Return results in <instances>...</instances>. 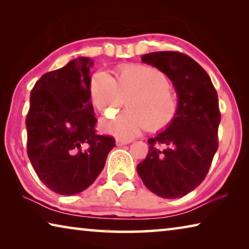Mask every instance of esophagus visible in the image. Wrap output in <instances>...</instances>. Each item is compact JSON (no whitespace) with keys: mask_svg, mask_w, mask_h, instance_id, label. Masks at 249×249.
I'll return each mask as SVG.
<instances>
[{"mask_svg":"<svg viewBox=\"0 0 249 249\" xmlns=\"http://www.w3.org/2000/svg\"><path fill=\"white\" fill-rule=\"evenodd\" d=\"M130 141H124V140H121V138H117L116 140V145L117 146H123V145H127L129 144Z\"/></svg>","mask_w":249,"mask_h":249,"instance_id":"obj_1","label":"esophagus"}]
</instances>
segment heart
<instances>
[{
    "label": "heart",
    "instance_id": "heart-1",
    "mask_svg": "<svg viewBox=\"0 0 249 249\" xmlns=\"http://www.w3.org/2000/svg\"><path fill=\"white\" fill-rule=\"evenodd\" d=\"M89 92L93 107L105 116L114 115L125 99L128 109L102 128L121 140H130L146 127L158 132L169 126L178 113V99L161 70L147 65H123L117 80L105 70L92 75Z\"/></svg>",
    "mask_w": 249,
    "mask_h": 249
}]
</instances>
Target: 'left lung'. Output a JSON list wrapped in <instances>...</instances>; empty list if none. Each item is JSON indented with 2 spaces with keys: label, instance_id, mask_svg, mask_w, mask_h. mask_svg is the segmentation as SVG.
Listing matches in <instances>:
<instances>
[{
  "label": "left lung",
  "instance_id": "1",
  "mask_svg": "<svg viewBox=\"0 0 249 249\" xmlns=\"http://www.w3.org/2000/svg\"><path fill=\"white\" fill-rule=\"evenodd\" d=\"M142 60L169 77L179 107L168 128L148 140V154L137 172L155 195L176 199L202 183L218 148L217 92L205 70L188 54L156 52Z\"/></svg>",
  "mask_w": 249,
  "mask_h": 249
}]
</instances>
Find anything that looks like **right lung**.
<instances>
[{
    "label": "right lung",
    "instance_id": "obj_1",
    "mask_svg": "<svg viewBox=\"0 0 249 249\" xmlns=\"http://www.w3.org/2000/svg\"><path fill=\"white\" fill-rule=\"evenodd\" d=\"M89 58L45 73L31 92L27 155L46 187L64 196L86 190L103 170L115 140L96 134Z\"/></svg>",
    "mask_w": 249,
    "mask_h": 249
}]
</instances>
